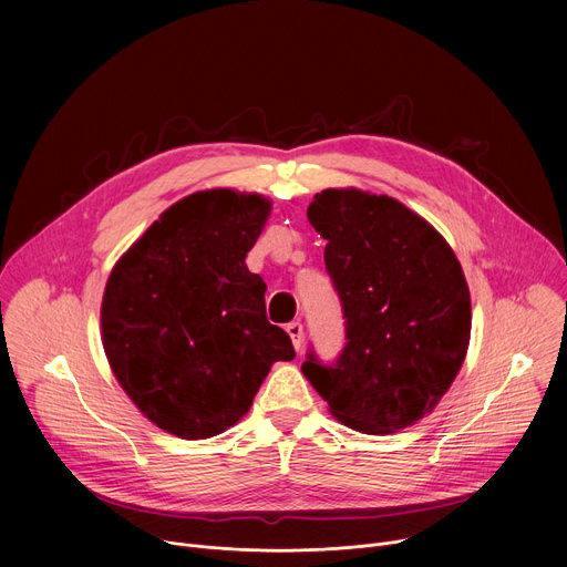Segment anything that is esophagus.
<instances>
[{
	"instance_id": "1",
	"label": "esophagus",
	"mask_w": 567,
	"mask_h": 567,
	"mask_svg": "<svg viewBox=\"0 0 567 567\" xmlns=\"http://www.w3.org/2000/svg\"><path fill=\"white\" fill-rule=\"evenodd\" d=\"M287 334L291 337V343L296 348V352L302 350V339H305V330H302V322L300 320H293L287 326Z\"/></svg>"
}]
</instances>
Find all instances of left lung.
I'll list each match as a JSON object with an SVG mask.
<instances>
[{"label": "left lung", "instance_id": "1", "mask_svg": "<svg viewBox=\"0 0 567 567\" xmlns=\"http://www.w3.org/2000/svg\"><path fill=\"white\" fill-rule=\"evenodd\" d=\"M309 224L328 239L326 269L346 318V346L302 374L346 426L385 435L433 411L468 348L471 298L446 239L392 197L316 193Z\"/></svg>", "mask_w": 567, "mask_h": 567}]
</instances>
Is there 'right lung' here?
Instances as JSON below:
<instances>
[{"label":"right lung","mask_w":567,"mask_h":567,"mask_svg":"<svg viewBox=\"0 0 567 567\" xmlns=\"http://www.w3.org/2000/svg\"><path fill=\"white\" fill-rule=\"evenodd\" d=\"M260 195L195 193L116 262L103 296V346L136 409L184 440L245 415L276 361L296 357L245 265L269 217Z\"/></svg>","instance_id":"add662e5"}]
</instances>
